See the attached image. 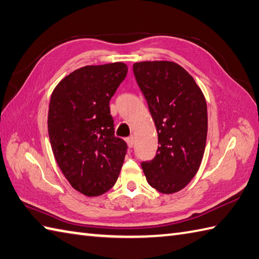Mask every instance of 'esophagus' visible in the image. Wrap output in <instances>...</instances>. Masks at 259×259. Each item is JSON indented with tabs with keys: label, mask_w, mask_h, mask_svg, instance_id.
Returning <instances> with one entry per match:
<instances>
[{
	"label": "esophagus",
	"mask_w": 259,
	"mask_h": 259,
	"mask_svg": "<svg viewBox=\"0 0 259 259\" xmlns=\"http://www.w3.org/2000/svg\"><path fill=\"white\" fill-rule=\"evenodd\" d=\"M126 142H127L128 147H133L134 143H135V140H134L133 136H130V137H127V139H126Z\"/></svg>",
	"instance_id": "1"
}]
</instances>
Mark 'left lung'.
Instances as JSON below:
<instances>
[{
    "label": "left lung",
    "mask_w": 259,
    "mask_h": 259,
    "mask_svg": "<svg viewBox=\"0 0 259 259\" xmlns=\"http://www.w3.org/2000/svg\"><path fill=\"white\" fill-rule=\"evenodd\" d=\"M159 139L156 155L142 162L152 188L170 194L182 190L199 170L208 132L207 103L190 73L171 61L133 65Z\"/></svg>",
    "instance_id": "left-lung-1"
}]
</instances>
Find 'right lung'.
<instances>
[{
	"label": "right lung",
	"mask_w": 259,
	"mask_h": 259,
	"mask_svg": "<svg viewBox=\"0 0 259 259\" xmlns=\"http://www.w3.org/2000/svg\"><path fill=\"white\" fill-rule=\"evenodd\" d=\"M126 73L123 62L86 66L63 78L51 95L52 152L71 187L87 197L113 188L127 152L125 141L114 134L109 108Z\"/></svg>",
	"instance_id": "right-lung-1"
}]
</instances>
